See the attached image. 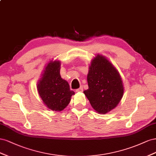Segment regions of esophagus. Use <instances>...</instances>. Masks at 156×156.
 Masks as SVG:
<instances>
[{
  "label": "esophagus",
  "instance_id": "obj_1",
  "mask_svg": "<svg viewBox=\"0 0 156 156\" xmlns=\"http://www.w3.org/2000/svg\"><path fill=\"white\" fill-rule=\"evenodd\" d=\"M76 92H82L83 91V87L81 86L80 88L77 89V90H76Z\"/></svg>",
  "mask_w": 156,
  "mask_h": 156
}]
</instances>
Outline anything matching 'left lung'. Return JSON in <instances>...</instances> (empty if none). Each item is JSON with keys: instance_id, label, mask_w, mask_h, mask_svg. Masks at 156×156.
<instances>
[{"instance_id": "obj_1", "label": "left lung", "mask_w": 156, "mask_h": 156, "mask_svg": "<svg viewBox=\"0 0 156 156\" xmlns=\"http://www.w3.org/2000/svg\"><path fill=\"white\" fill-rule=\"evenodd\" d=\"M87 79L89 88L83 93L96 112L105 114L116 107L123 95V82L105 57L98 54L93 59Z\"/></svg>"}]
</instances>
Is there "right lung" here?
<instances>
[{"label":"right lung","mask_w":156,"mask_h":156,"mask_svg":"<svg viewBox=\"0 0 156 156\" xmlns=\"http://www.w3.org/2000/svg\"><path fill=\"white\" fill-rule=\"evenodd\" d=\"M61 62L50 61L37 83L38 94L44 105L53 111H61L69 104L74 92L69 83L61 77Z\"/></svg>","instance_id":"add662e5"}]
</instances>
